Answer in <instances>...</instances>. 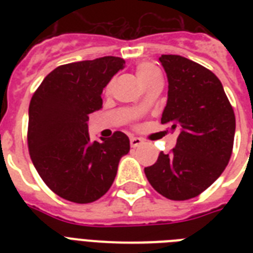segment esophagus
<instances>
[{"mask_svg":"<svg viewBox=\"0 0 253 253\" xmlns=\"http://www.w3.org/2000/svg\"><path fill=\"white\" fill-rule=\"evenodd\" d=\"M130 144H131V147H132V148H136V147L142 146V144H143V139L136 138V136H131Z\"/></svg>","mask_w":253,"mask_h":253,"instance_id":"esophagus-1","label":"esophagus"}]
</instances>
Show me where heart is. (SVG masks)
I'll use <instances>...</instances> for the list:
<instances>
[{"instance_id":"heart-1","label":"heart","mask_w":253,"mask_h":253,"mask_svg":"<svg viewBox=\"0 0 253 253\" xmlns=\"http://www.w3.org/2000/svg\"><path fill=\"white\" fill-rule=\"evenodd\" d=\"M136 76H138L139 81L142 83L144 86H150L151 84H154L155 81L162 80V75L159 72V69L155 65L150 64V63H140L136 67ZM143 103H139V107H142Z\"/></svg>"}]
</instances>
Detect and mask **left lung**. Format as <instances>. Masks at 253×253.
Here are the masks:
<instances>
[{
	"label": "left lung",
	"mask_w": 253,
	"mask_h": 253,
	"mask_svg": "<svg viewBox=\"0 0 253 253\" xmlns=\"http://www.w3.org/2000/svg\"><path fill=\"white\" fill-rule=\"evenodd\" d=\"M168 77L162 123L180 130L176 147L144 168L152 188L168 200L185 201L206 190L227 167L235 114L219 79L180 55L159 57Z\"/></svg>",
	"instance_id": "8db88e82"
}]
</instances>
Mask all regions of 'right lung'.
Instances as JSON below:
<instances>
[{
  "mask_svg": "<svg viewBox=\"0 0 253 253\" xmlns=\"http://www.w3.org/2000/svg\"><path fill=\"white\" fill-rule=\"evenodd\" d=\"M125 68L121 57L60 65L48 73L29 107V152L53 193L76 204L94 202L110 189L119 160L130 151L126 134L91 142L89 114L102 107L103 87Z\"/></svg>",
  "mask_w": 253,
  "mask_h": 253,
  "instance_id": "add662e5",
  "label": "right lung"
}]
</instances>
